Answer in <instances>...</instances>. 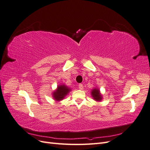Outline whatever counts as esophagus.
Returning a JSON list of instances; mask_svg holds the SVG:
<instances>
[{"instance_id":"obj_1","label":"esophagus","mask_w":150,"mask_h":150,"mask_svg":"<svg viewBox=\"0 0 150 150\" xmlns=\"http://www.w3.org/2000/svg\"><path fill=\"white\" fill-rule=\"evenodd\" d=\"M78 87H79V89H83V85L82 84H79L78 85Z\"/></svg>"}]
</instances>
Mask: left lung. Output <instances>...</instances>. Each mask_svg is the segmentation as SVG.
<instances>
[{"instance_id": "obj_1", "label": "left lung", "mask_w": 150, "mask_h": 150, "mask_svg": "<svg viewBox=\"0 0 150 150\" xmlns=\"http://www.w3.org/2000/svg\"><path fill=\"white\" fill-rule=\"evenodd\" d=\"M92 94V96L94 98V99H95L96 101H101V94L99 93V89H94L93 90V91L91 93Z\"/></svg>"}]
</instances>
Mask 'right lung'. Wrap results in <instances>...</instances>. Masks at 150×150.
<instances>
[{"instance_id": "1", "label": "right lung", "mask_w": 150, "mask_h": 150, "mask_svg": "<svg viewBox=\"0 0 150 150\" xmlns=\"http://www.w3.org/2000/svg\"><path fill=\"white\" fill-rule=\"evenodd\" d=\"M70 89L64 85L59 86L56 92L53 93V97L57 101H61L69 92Z\"/></svg>"}]
</instances>
